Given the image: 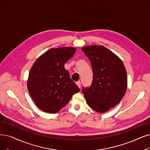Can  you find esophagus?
I'll return each mask as SVG.
<instances>
[{"mask_svg":"<svg viewBox=\"0 0 150 150\" xmlns=\"http://www.w3.org/2000/svg\"><path fill=\"white\" fill-rule=\"evenodd\" d=\"M76 84H77V86L79 87V88H81V82L80 81H77V82H76Z\"/></svg>","mask_w":150,"mask_h":150,"instance_id":"1","label":"esophagus"}]
</instances>
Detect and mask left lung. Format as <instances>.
Masks as SVG:
<instances>
[{"label": "left lung", "instance_id": "1", "mask_svg": "<svg viewBox=\"0 0 150 150\" xmlns=\"http://www.w3.org/2000/svg\"><path fill=\"white\" fill-rule=\"evenodd\" d=\"M82 50L91 62L93 81L88 88H82L87 105L103 113L117 105L126 92L127 77L123 62L103 45L83 47Z\"/></svg>", "mask_w": 150, "mask_h": 150}]
</instances>
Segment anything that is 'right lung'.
<instances>
[{
    "label": "right lung",
    "instance_id": "obj_1",
    "mask_svg": "<svg viewBox=\"0 0 150 150\" xmlns=\"http://www.w3.org/2000/svg\"><path fill=\"white\" fill-rule=\"evenodd\" d=\"M76 49H50L34 62L29 73L28 92L35 104L46 112L56 113L64 107L79 88L71 80L64 64Z\"/></svg>",
    "mask_w": 150,
    "mask_h": 150
}]
</instances>
